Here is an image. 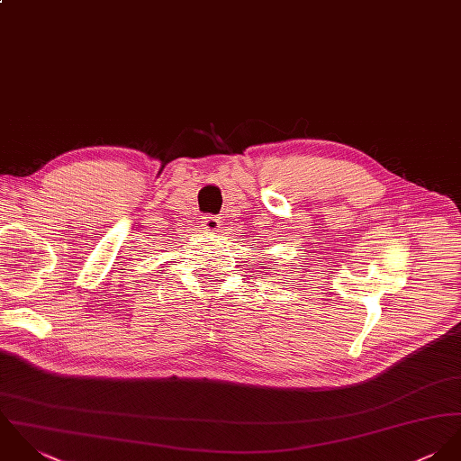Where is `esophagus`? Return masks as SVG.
<instances>
[{
	"label": "esophagus",
	"instance_id": "obj_1",
	"mask_svg": "<svg viewBox=\"0 0 461 461\" xmlns=\"http://www.w3.org/2000/svg\"><path fill=\"white\" fill-rule=\"evenodd\" d=\"M201 222H203L204 230L210 231V233L219 231V228H221V221H219V217H215V215H204Z\"/></svg>",
	"mask_w": 461,
	"mask_h": 461
}]
</instances>
